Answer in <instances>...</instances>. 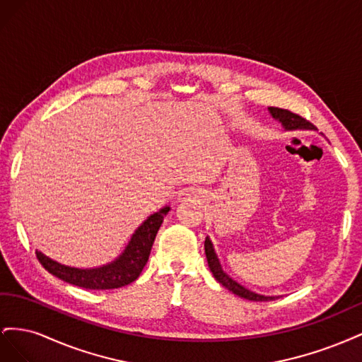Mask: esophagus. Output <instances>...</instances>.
Returning a JSON list of instances; mask_svg holds the SVG:
<instances>
[{
	"label": "esophagus",
	"instance_id": "obj_1",
	"mask_svg": "<svg viewBox=\"0 0 362 362\" xmlns=\"http://www.w3.org/2000/svg\"><path fill=\"white\" fill-rule=\"evenodd\" d=\"M190 198V193L187 192V190H185V192H181L180 193V196H178V199L180 201H187Z\"/></svg>",
	"mask_w": 362,
	"mask_h": 362
}]
</instances>
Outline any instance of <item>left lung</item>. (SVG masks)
<instances>
[{"instance_id":"left-lung-1","label":"left lung","mask_w":362,"mask_h":362,"mask_svg":"<svg viewBox=\"0 0 362 362\" xmlns=\"http://www.w3.org/2000/svg\"><path fill=\"white\" fill-rule=\"evenodd\" d=\"M269 112L272 115L273 119L279 120L282 124V127L286 128L287 131H294V129H313L314 125L308 120L303 119L302 116L291 113L290 110H284V108H278V107H269ZM205 255H206V261H208V267H210L213 276L216 278L217 282H221L225 288H228L229 291H233L234 294L240 296V298L247 299V300H254V302H266V300H273L275 296H262L258 293L250 291L247 288H245L243 286H240L238 282H235L233 278H229L226 273L223 272L221 261H218L213 243L210 238H205Z\"/></svg>"}]
</instances>
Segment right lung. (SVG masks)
<instances>
[{"instance_id": "add662e5", "label": "right lung", "mask_w": 362, "mask_h": 362, "mask_svg": "<svg viewBox=\"0 0 362 362\" xmlns=\"http://www.w3.org/2000/svg\"><path fill=\"white\" fill-rule=\"evenodd\" d=\"M170 210V206H164L160 211L151 214L141 223L131 237L127 247L115 261L105 266L93 269H78L60 264V262L43 255L36 250V257L40 264L48 270L51 275L59 279L69 282L72 286L89 288V290H112L120 288L134 282L148 262L152 243L163 223V218Z\"/></svg>"}]
</instances>
